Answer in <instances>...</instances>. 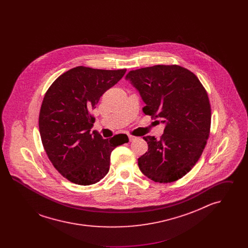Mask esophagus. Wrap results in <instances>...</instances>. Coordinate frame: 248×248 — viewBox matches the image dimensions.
<instances>
[{
  "label": "esophagus",
  "mask_w": 248,
  "mask_h": 248,
  "mask_svg": "<svg viewBox=\"0 0 248 248\" xmlns=\"http://www.w3.org/2000/svg\"><path fill=\"white\" fill-rule=\"evenodd\" d=\"M128 138H129L130 141H134V140H137V137H134V136H132V135H129Z\"/></svg>",
  "instance_id": "34e87169"
}]
</instances>
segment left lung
I'll list each match as a JSON object with an SVG mask.
<instances>
[{"label": "left lung", "mask_w": 248, "mask_h": 248, "mask_svg": "<svg viewBox=\"0 0 248 248\" xmlns=\"http://www.w3.org/2000/svg\"><path fill=\"white\" fill-rule=\"evenodd\" d=\"M146 106L143 112L165 124L164 134L143 139L148 152L139 158L142 173L155 182L184 177L198 162L210 134L211 107L197 76L178 65H155L127 73Z\"/></svg>", "instance_id": "1"}]
</instances>
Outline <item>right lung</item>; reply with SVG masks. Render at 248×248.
Segmentation results:
<instances>
[{
  "mask_svg": "<svg viewBox=\"0 0 248 248\" xmlns=\"http://www.w3.org/2000/svg\"><path fill=\"white\" fill-rule=\"evenodd\" d=\"M125 71L79 66L61 74L46 93L39 114L42 143L54 167L72 183L98 182L109 170L111 152L129 141L125 134L103 140L90 133L91 110Z\"/></svg>",
  "mask_w": 248,
  "mask_h": 248,
  "instance_id": "right-lung-1",
  "label": "right lung"
}]
</instances>
